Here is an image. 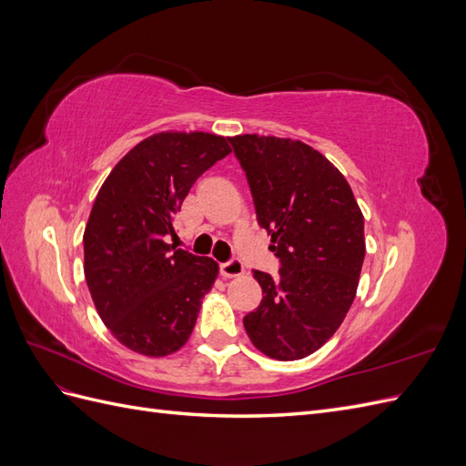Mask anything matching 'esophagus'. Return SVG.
<instances>
[{
  "label": "esophagus",
  "instance_id": "1",
  "mask_svg": "<svg viewBox=\"0 0 466 466\" xmlns=\"http://www.w3.org/2000/svg\"><path fill=\"white\" fill-rule=\"evenodd\" d=\"M219 270H221V276H223V278H238V276L245 274V266H243L241 260L233 258V260H229V262H223V264L219 266Z\"/></svg>",
  "mask_w": 466,
  "mask_h": 466
}]
</instances>
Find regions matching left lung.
Returning a JSON list of instances; mask_svg holds the SVG:
<instances>
[{
  "label": "left lung",
  "instance_id": "1",
  "mask_svg": "<svg viewBox=\"0 0 466 466\" xmlns=\"http://www.w3.org/2000/svg\"><path fill=\"white\" fill-rule=\"evenodd\" d=\"M229 142L281 262L276 279L255 272L262 301L243 319L245 330L268 358H307L330 340L354 303L363 214L344 175L299 139L243 134Z\"/></svg>",
  "mask_w": 466,
  "mask_h": 466
}]
</instances>
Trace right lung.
Listing matches in <instances>:
<instances>
[{
	"label": "right lung",
	"mask_w": 466,
	"mask_h": 466,
	"mask_svg": "<svg viewBox=\"0 0 466 466\" xmlns=\"http://www.w3.org/2000/svg\"><path fill=\"white\" fill-rule=\"evenodd\" d=\"M231 153L228 137L159 132L132 147L98 190L83 233L95 309L120 344L163 358L187 344L219 266L168 245L192 185Z\"/></svg>",
	"instance_id": "obj_1"
}]
</instances>
